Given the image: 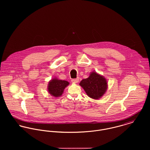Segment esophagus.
<instances>
[{"mask_svg": "<svg viewBox=\"0 0 150 150\" xmlns=\"http://www.w3.org/2000/svg\"><path fill=\"white\" fill-rule=\"evenodd\" d=\"M79 81V78H77V79L71 80V82L73 83H77Z\"/></svg>", "mask_w": 150, "mask_h": 150, "instance_id": "1", "label": "esophagus"}]
</instances>
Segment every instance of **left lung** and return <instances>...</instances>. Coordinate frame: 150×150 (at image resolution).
<instances>
[{
	"label": "left lung",
	"mask_w": 150,
	"mask_h": 150,
	"mask_svg": "<svg viewBox=\"0 0 150 150\" xmlns=\"http://www.w3.org/2000/svg\"><path fill=\"white\" fill-rule=\"evenodd\" d=\"M80 85L85 90L87 95L94 99L101 98L107 88L106 79L94 71L91 73L88 78L83 79Z\"/></svg>",
	"instance_id": "obj_1"
}]
</instances>
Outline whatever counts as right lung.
<instances>
[{
  "instance_id": "1",
  "label": "right lung",
  "mask_w": 150,
  "mask_h": 150,
  "mask_svg": "<svg viewBox=\"0 0 150 150\" xmlns=\"http://www.w3.org/2000/svg\"><path fill=\"white\" fill-rule=\"evenodd\" d=\"M69 84V83L67 81L54 79L49 82L48 86V92L55 97H58L62 95L65 87Z\"/></svg>"
}]
</instances>
